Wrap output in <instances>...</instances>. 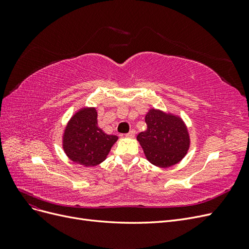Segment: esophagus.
<instances>
[{
    "instance_id": "1",
    "label": "esophagus",
    "mask_w": 249,
    "mask_h": 249,
    "mask_svg": "<svg viewBox=\"0 0 249 249\" xmlns=\"http://www.w3.org/2000/svg\"><path fill=\"white\" fill-rule=\"evenodd\" d=\"M135 134H136V131H135L134 129H132L129 133L125 134V136L129 137V138H133V137H135Z\"/></svg>"
}]
</instances>
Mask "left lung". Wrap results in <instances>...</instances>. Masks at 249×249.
<instances>
[{"instance_id": "left-lung-1", "label": "left lung", "mask_w": 249, "mask_h": 249, "mask_svg": "<svg viewBox=\"0 0 249 249\" xmlns=\"http://www.w3.org/2000/svg\"><path fill=\"white\" fill-rule=\"evenodd\" d=\"M147 129L137 140L146 159L158 167H170L186 156L190 145L187 126L178 116L150 109L145 115Z\"/></svg>"}]
</instances>
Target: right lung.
<instances>
[{
	"label": "right lung",
	"mask_w": 249,
	"mask_h": 249,
	"mask_svg": "<svg viewBox=\"0 0 249 249\" xmlns=\"http://www.w3.org/2000/svg\"><path fill=\"white\" fill-rule=\"evenodd\" d=\"M117 139L115 135H107L97 124L95 108H83L65 127L63 149L72 162L91 167L106 160Z\"/></svg>",
	"instance_id": "1"
}]
</instances>
